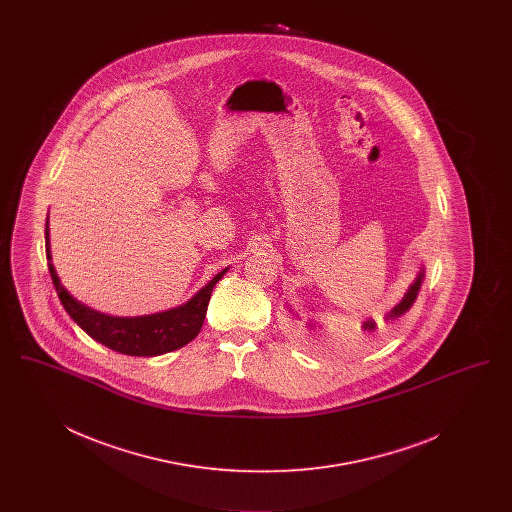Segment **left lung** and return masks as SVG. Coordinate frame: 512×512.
<instances>
[{"mask_svg":"<svg viewBox=\"0 0 512 512\" xmlns=\"http://www.w3.org/2000/svg\"><path fill=\"white\" fill-rule=\"evenodd\" d=\"M424 272H426L424 267L420 268V272L416 274L413 284L409 286V290H407L405 295L401 297V301H399V303L391 309L390 313L384 317L386 322H393V320L403 317V315L413 307L414 301H416V297H418V292H420V286H422V282H424ZM288 309H290V307H288ZM290 311H292V309H290ZM295 317H297V315H295ZM307 326H309V328H315L311 322H309ZM361 328H363V332H366V334H374V332L378 330V324H376L372 318H368V320L363 322V326H361Z\"/></svg>","mask_w":512,"mask_h":512,"instance_id":"8db88e82","label":"left lung"}]
</instances>
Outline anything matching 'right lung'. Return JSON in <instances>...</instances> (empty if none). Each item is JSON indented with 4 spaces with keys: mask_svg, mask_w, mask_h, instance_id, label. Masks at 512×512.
I'll use <instances>...</instances> for the list:
<instances>
[{
    "mask_svg": "<svg viewBox=\"0 0 512 512\" xmlns=\"http://www.w3.org/2000/svg\"><path fill=\"white\" fill-rule=\"evenodd\" d=\"M48 222L49 219L46 220V255H48L49 274H51L55 292L59 295L69 317L73 318L90 338L124 355L155 357V355L171 353L174 349L184 347L199 334L207 315L211 292L220 278L228 272V268L220 270L207 286H203L194 297H190L186 303L178 307L153 313V315H144V317L105 315L80 303L61 284L57 270L51 261Z\"/></svg>",
    "mask_w": 512,
    "mask_h": 512,
    "instance_id": "obj_1",
    "label": "right lung"
}]
</instances>
